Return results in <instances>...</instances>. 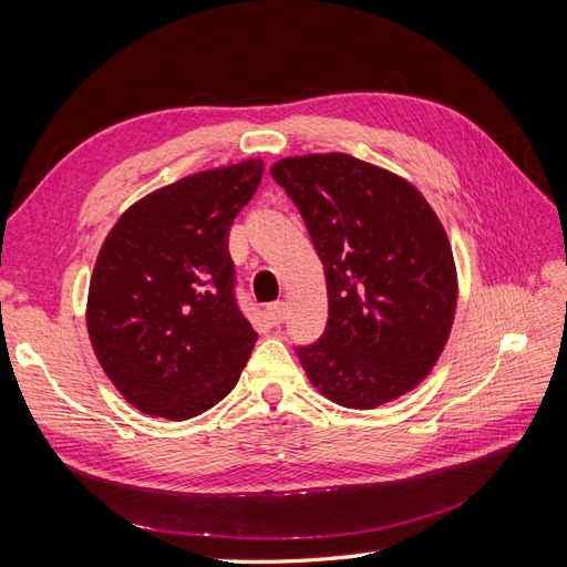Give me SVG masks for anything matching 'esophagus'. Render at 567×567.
<instances>
[{
  "label": "esophagus",
  "mask_w": 567,
  "mask_h": 567,
  "mask_svg": "<svg viewBox=\"0 0 567 567\" xmlns=\"http://www.w3.org/2000/svg\"><path fill=\"white\" fill-rule=\"evenodd\" d=\"M267 315H269V319H271L274 326L284 323V319H286V315H288L286 302H271V305L267 307Z\"/></svg>",
  "instance_id": "34e87169"
}]
</instances>
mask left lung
Returning <instances> with one entry per match:
<instances>
[{
    "label": "left lung",
    "instance_id": "8db88e82",
    "mask_svg": "<svg viewBox=\"0 0 567 567\" xmlns=\"http://www.w3.org/2000/svg\"><path fill=\"white\" fill-rule=\"evenodd\" d=\"M323 262L329 321L296 354L336 404L375 409L414 390L440 359L458 284L450 238L414 184L348 153L271 165Z\"/></svg>",
    "mask_w": 567,
    "mask_h": 567
}]
</instances>
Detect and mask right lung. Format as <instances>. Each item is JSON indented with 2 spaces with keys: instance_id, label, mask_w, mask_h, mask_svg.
I'll return each instance as SVG.
<instances>
[{
  "instance_id": "obj_1",
  "label": "right lung",
  "mask_w": 567,
  "mask_h": 567,
  "mask_svg": "<svg viewBox=\"0 0 567 567\" xmlns=\"http://www.w3.org/2000/svg\"><path fill=\"white\" fill-rule=\"evenodd\" d=\"M248 158L188 175L120 215L90 281L101 369L148 416L184 421L225 400L257 333L234 296V217L262 179Z\"/></svg>"
}]
</instances>
